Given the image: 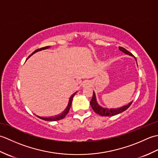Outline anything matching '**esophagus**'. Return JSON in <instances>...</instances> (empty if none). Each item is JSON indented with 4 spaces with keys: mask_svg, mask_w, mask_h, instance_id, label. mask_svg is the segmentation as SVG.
Instances as JSON below:
<instances>
[{
    "mask_svg": "<svg viewBox=\"0 0 158 158\" xmlns=\"http://www.w3.org/2000/svg\"><path fill=\"white\" fill-rule=\"evenodd\" d=\"M90 85H91V82H90L89 81H83L82 83L83 87L90 86Z\"/></svg>",
    "mask_w": 158,
    "mask_h": 158,
    "instance_id": "esophagus-1",
    "label": "esophagus"
}]
</instances>
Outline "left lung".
Masks as SVG:
<instances>
[{"label":"left lung","instance_id":"1","mask_svg":"<svg viewBox=\"0 0 158 158\" xmlns=\"http://www.w3.org/2000/svg\"><path fill=\"white\" fill-rule=\"evenodd\" d=\"M119 49L120 50V51L123 52V53H126V54H128L130 56H134L130 52L127 51V50L125 48H122V47H119ZM134 57H135V56H134ZM135 58L136 60L135 57ZM132 102H131L128 104V105H127L126 106H123L121 107V108H119V109H106V108H103V107L100 106L98 105V104L97 103L95 93H94V92H93V96H92V98L91 100V101H90V105H91L92 108L94 110V112L96 113L97 114H98V115H102V116H113V115H117V114H119L120 113H122L123 111H124V110H126V109H128L130 106L131 105V104H132Z\"/></svg>","mask_w":158,"mask_h":158}]
</instances>
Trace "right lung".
Wrapping results in <instances>:
<instances>
[{
    "label": "right lung",
    "mask_w": 158,
    "mask_h": 158,
    "mask_svg": "<svg viewBox=\"0 0 158 158\" xmlns=\"http://www.w3.org/2000/svg\"><path fill=\"white\" fill-rule=\"evenodd\" d=\"M50 48V46H46V47H44V48H40V49H36L35 51L34 52H32L31 55H30L28 56V58L30 56H31L32 54H34L35 53L39 51H41V50H43V49H48ZM77 92H75V94H73L70 96V100H69V104H68V106H67L66 109L64 110V112H62L61 114H60V115H57V116H55V117H39L38 115H36L38 117H39L40 119H43V120H45V121H52V122H53V121H58V120H60V119H62L63 118H64L65 116L68 114L69 111V109L70 108V106H71V104H72V101H73V96H75V94Z\"/></svg>",
    "instance_id": "add662e5"
}]
</instances>
